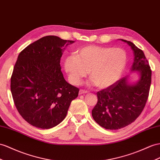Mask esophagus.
I'll list each match as a JSON object with an SVG mask.
<instances>
[{
  "label": "esophagus",
  "mask_w": 160,
  "mask_h": 160,
  "mask_svg": "<svg viewBox=\"0 0 160 160\" xmlns=\"http://www.w3.org/2000/svg\"><path fill=\"white\" fill-rule=\"evenodd\" d=\"M88 92V91H84V90L80 89L79 91V95H83V94H87Z\"/></svg>",
  "instance_id": "obj_1"
}]
</instances>
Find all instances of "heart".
<instances>
[{"mask_svg":"<svg viewBox=\"0 0 160 160\" xmlns=\"http://www.w3.org/2000/svg\"><path fill=\"white\" fill-rule=\"evenodd\" d=\"M126 63L124 49L91 45L80 48L76 55L68 56L63 65L72 84H80L89 70L91 84L105 88L120 79Z\"/></svg>","mask_w":160,"mask_h":160,"instance_id":"obj_1","label":"heart"}]
</instances>
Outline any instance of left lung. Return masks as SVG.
Returning <instances> with one entry per match:
<instances>
[{
  "instance_id": "1",
  "label": "left lung",
  "mask_w": 160,
  "mask_h": 160,
  "mask_svg": "<svg viewBox=\"0 0 160 160\" xmlns=\"http://www.w3.org/2000/svg\"><path fill=\"white\" fill-rule=\"evenodd\" d=\"M120 40L133 51L130 73L137 72L138 80L131 82L128 75L97 92L98 101L92 110V116L98 124L108 130L124 128L140 116L148 99L151 83V70L144 52L130 41Z\"/></svg>"
}]
</instances>
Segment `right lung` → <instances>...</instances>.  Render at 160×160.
<instances>
[{
	"instance_id": "1",
	"label": "right lung",
	"mask_w": 160,
	"mask_h": 160,
	"mask_svg": "<svg viewBox=\"0 0 160 160\" xmlns=\"http://www.w3.org/2000/svg\"><path fill=\"white\" fill-rule=\"evenodd\" d=\"M74 42L47 36L19 53L11 78V91L20 115L30 124L49 129L62 122L79 89L65 80L61 57Z\"/></svg>"
}]
</instances>
